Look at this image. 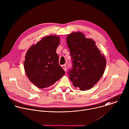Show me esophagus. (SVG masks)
Wrapping results in <instances>:
<instances>
[{
	"label": "esophagus",
	"instance_id": "obj_1",
	"mask_svg": "<svg viewBox=\"0 0 129 129\" xmlns=\"http://www.w3.org/2000/svg\"><path fill=\"white\" fill-rule=\"evenodd\" d=\"M62 67L63 68V69H64V71L66 70V64H64L63 65H62Z\"/></svg>",
	"mask_w": 129,
	"mask_h": 129
}]
</instances>
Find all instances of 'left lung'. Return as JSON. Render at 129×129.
I'll return each mask as SVG.
<instances>
[{
  "label": "left lung",
  "instance_id": "1",
  "mask_svg": "<svg viewBox=\"0 0 129 129\" xmlns=\"http://www.w3.org/2000/svg\"><path fill=\"white\" fill-rule=\"evenodd\" d=\"M72 60L69 78L75 87L82 91L90 89L104 74L106 59L91 39L81 32H73L66 38Z\"/></svg>",
  "mask_w": 129,
  "mask_h": 129
}]
</instances>
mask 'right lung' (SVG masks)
I'll use <instances>...</instances> for the list:
<instances>
[{"mask_svg":"<svg viewBox=\"0 0 129 129\" xmlns=\"http://www.w3.org/2000/svg\"><path fill=\"white\" fill-rule=\"evenodd\" d=\"M60 41L59 37L55 35L45 37L26 53L25 72L30 81L40 88L52 85L65 74L56 53Z\"/></svg>","mask_w":129,"mask_h":129,"instance_id":"add662e5","label":"right lung"}]
</instances>
